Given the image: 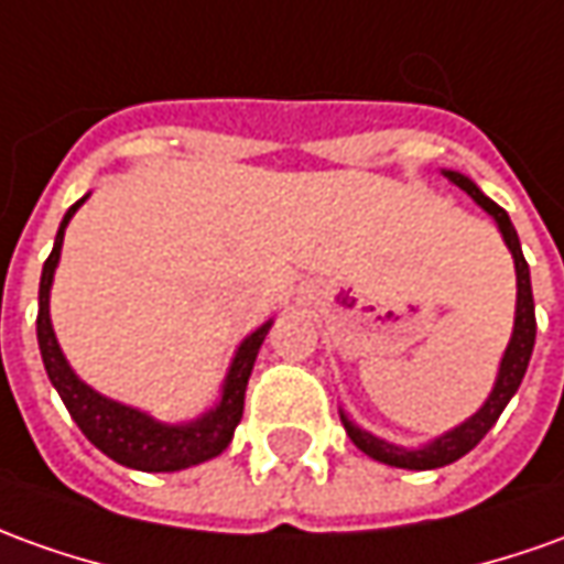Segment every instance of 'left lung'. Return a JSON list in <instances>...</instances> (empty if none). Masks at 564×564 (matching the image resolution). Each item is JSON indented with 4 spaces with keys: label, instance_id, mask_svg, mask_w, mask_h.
<instances>
[{
    "label": "left lung",
    "instance_id": "8db88e82",
    "mask_svg": "<svg viewBox=\"0 0 564 564\" xmlns=\"http://www.w3.org/2000/svg\"><path fill=\"white\" fill-rule=\"evenodd\" d=\"M454 186H460L464 193H467L469 199L476 202L479 208H482L485 215L495 217L497 230L503 236V245L510 248L512 263H516V319H512V334H510V344L503 349V356H500V368H497V378L495 387H491V393L482 402V408L476 411V414H469L467 421L452 426L448 433H442V436L430 438L426 445H417V448H405V445H395V442H387V438L375 436V433H368L362 430L359 423L349 417L344 408H337L340 411V421H344V430H347V436L352 438V445L365 452L368 457H375L380 464H387V467H399V469H438V467H448L454 460H460L464 454H469L479 442L485 438V433L491 430L500 417V411L507 408L516 390H519V383L525 378L528 362H531V349H534V334H538V319H534V294H531V273H528V263L525 254H522V245H519V236H516V227H512L510 215L485 196L479 186L469 181L467 174H460V171H442Z\"/></svg>",
    "mask_w": 564,
    "mask_h": 564
}]
</instances>
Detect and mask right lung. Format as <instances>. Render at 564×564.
<instances>
[{
  "label": "right lung",
  "instance_id": "obj_1",
  "mask_svg": "<svg viewBox=\"0 0 564 564\" xmlns=\"http://www.w3.org/2000/svg\"><path fill=\"white\" fill-rule=\"evenodd\" d=\"M85 199H88V193L76 205H69V212L64 215L61 227H57V236H54L52 254H48L45 267H42V279H39L36 337L48 380H52L57 395L64 399L69 417L79 423L85 438L107 454V457H112L116 464H122L128 469H141V473H177V469L205 464V460H212L220 452H227V445L232 442V433H236V426L242 421L248 378H251V368H254L263 337L273 328V319L263 322L260 328H254L236 347L230 368H227V378L220 383L217 405L208 408L205 414L193 417V421L165 423L141 411V408L126 405V402H116L110 395L97 393L95 387H88L73 371V365L67 362L64 349L57 344V334H54L52 325L54 270L61 263V248H64L67 224L79 212Z\"/></svg>",
  "mask_w": 564,
  "mask_h": 564
}]
</instances>
